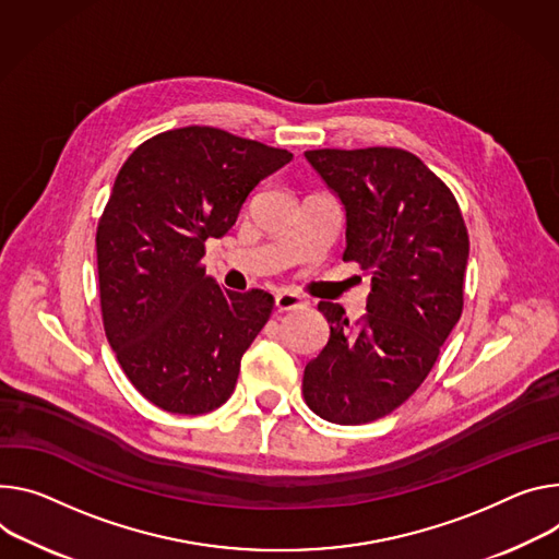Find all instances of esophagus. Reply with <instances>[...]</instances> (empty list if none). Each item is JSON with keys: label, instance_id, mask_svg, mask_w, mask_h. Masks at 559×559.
<instances>
[{"label": "esophagus", "instance_id": "1", "mask_svg": "<svg viewBox=\"0 0 559 559\" xmlns=\"http://www.w3.org/2000/svg\"><path fill=\"white\" fill-rule=\"evenodd\" d=\"M276 308H278L281 312L302 310V308H308V300L302 298L300 294H296V292L283 289V292H278V294H276Z\"/></svg>", "mask_w": 559, "mask_h": 559}]
</instances>
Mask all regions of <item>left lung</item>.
I'll return each instance as SVG.
<instances>
[{"label": "left lung", "mask_w": 559, "mask_h": 559, "mask_svg": "<svg viewBox=\"0 0 559 559\" xmlns=\"http://www.w3.org/2000/svg\"><path fill=\"white\" fill-rule=\"evenodd\" d=\"M308 163L345 210L343 261L372 274L368 314L319 302L328 345L306 366L302 396L325 421L381 419L432 370L464 308L468 231L452 191L411 151L314 148Z\"/></svg>", "instance_id": "obj_1"}]
</instances>
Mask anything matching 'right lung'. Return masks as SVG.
Masks as SVG:
<instances>
[{"label": "right lung", "instance_id": "obj_1", "mask_svg": "<svg viewBox=\"0 0 559 559\" xmlns=\"http://www.w3.org/2000/svg\"><path fill=\"white\" fill-rule=\"evenodd\" d=\"M289 160L285 148L182 127L122 165L95 234L99 306L124 374L158 408L205 415L231 396L274 298L223 289L200 261L251 189Z\"/></svg>", "mask_w": 559, "mask_h": 559}]
</instances>
